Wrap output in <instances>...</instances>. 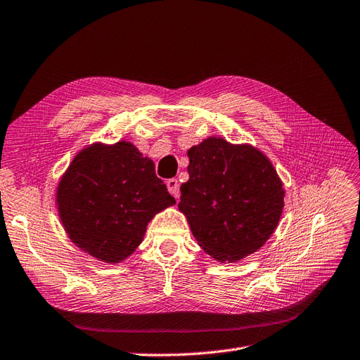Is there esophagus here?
Here are the masks:
<instances>
[{"label":"esophagus","mask_w":360,"mask_h":360,"mask_svg":"<svg viewBox=\"0 0 360 360\" xmlns=\"http://www.w3.org/2000/svg\"><path fill=\"white\" fill-rule=\"evenodd\" d=\"M167 186H168L169 193H172L174 197H176V198L180 197V183H179L177 179H169L167 181Z\"/></svg>","instance_id":"obj_1"}]
</instances>
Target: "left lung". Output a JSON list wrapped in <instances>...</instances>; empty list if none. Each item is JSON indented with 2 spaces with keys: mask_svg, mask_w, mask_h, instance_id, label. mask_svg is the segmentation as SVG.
<instances>
[{
  "mask_svg": "<svg viewBox=\"0 0 360 360\" xmlns=\"http://www.w3.org/2000/svg\"><path fill=\"white\" fill-rule=\"evenodd\" d=\"M180 212L198 245L221 263L242 259L274 234L284 189L271 162L249 144L210 136L188 151Z\"/></svg>",
  "mask_w": 360,
  "mask_h": 360,
  "instance_id": "obj_1",
  "label": "left lung"
}]
</instances>
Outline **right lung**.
<instances>
[{"label": "right lung", "instance_id": "obj_1", "mask_svg": "<svg viewBox=\"0 0 360 360\" xmlns=\"http://www.w3.org/2000/svg\"><path fill=\"white\" fill-rule=\"evenodd\" d=\"M70 240L103 263H120L143 242L153 216L176 204L155 163L126 141L81 150L57 189Z\"/></svg>", "mask_w": 360, "mask_h": 360}]
</instances>
